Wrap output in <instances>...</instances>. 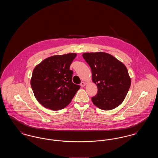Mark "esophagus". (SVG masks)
I'll return each instance as SVG.
<instances>
[{
  "instance_id": "1",
  "label": "esophagus",
  "mask_w": 158,
  "mask_h": 158,
  "mask_svg": "<svg viewBox=\"0 0 158 158\" xmlns=\"http://www.w3.org/2000/svg\"><path fill=\"white\" fill-rule=\"evenodd\" d=\"M80 85H81V87H84L86 85V83H85V82H82L81 83Z\"/></svg>"
}]
</instances>
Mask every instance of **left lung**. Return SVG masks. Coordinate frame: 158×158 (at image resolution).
I'll list each match as a JSON object with an SVG mask.
<instances>
[{
  "mask_svg": "<svg viewBox=\"0 0 158 158\" xmlns=\"http://www.w3.org/2000/svg\"><path fill=\"white\" fill-rule=\"evenodd\" d=\"M83 59L90 66L92 81L98 88L92 97L93 104L103 110H110L120 105L131 85L125 65L114 56L104 52L83 53Z\"/></svg>",
  "mask_w": 158,
  "mask_h": 158,
  "instance_id": "8db88e82",
  "label": "left lung"
}]
</instances>
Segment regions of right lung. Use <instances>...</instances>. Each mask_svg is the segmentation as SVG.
I'll list each match as a JSON object with an SVG mask.
<instances>
[{"label": "right lung", "instance_id": "add662e5", "mask_svg": "<svg viewBox=\"0 0 158 158\" xmlns=\"http://www.w3.org/2000/svg\"><path fill=\"white\" fill-rule=\"evenodd\" d=\"M76 56V53L53 56L34 69L31 86L37 100L45 108L63 109L80 88L72 82L73 72L69 68Z\"/></svg>", "mask_w": 158, "mask_h": 158}]
</instances>
